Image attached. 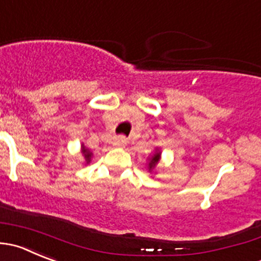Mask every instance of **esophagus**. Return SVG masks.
<instances>
[{"label": "esophagus", "mask_w": 261, "mask_h": 261, "mask_svg": "<svg viewBox=\"0 0 261 261\" xmlns=\"http://www.w3.org/2000/svg\"><path fill=\"white\" fill-rule=\"evenodd\" d=\"M127 144V139L125 136H117V138L113 140V145L115 146H125Z\"/></svg>", "instance_id": "34e87169"}]
</instances>
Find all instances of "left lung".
Segmentation results:
<instances>
[{"mask_svg":"<svg viewBox=\"0 0 261 261\" xmlns=\"http://www.w3.org/2000/svg\"><path fill=\"white\" fill-rule=\"evenodd\" d=\"M159 158H161V153H159V151H156L153 156H150V158H149V164H148L149 171H153V169L155 168V166L158 164V162H159Z\"/></svg>","mask_w":261,"mask_h":261,"instance_id":"obj_1","label":"left lung"}]
</instances>
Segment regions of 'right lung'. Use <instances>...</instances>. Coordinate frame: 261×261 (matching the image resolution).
Returning <instances> with one entry per match:
<instances>
[{
  "instance_id": "obj_1",
  "label": "right lung",
  "mask_w": 261,
  "mask_h": 261,
  "mask_svg": "<svg viewBox=\"0 0 261 261\" xmlns=\"http://www.w3.org/2000/svg\"><path fill=\"white\" fill-rule=\"evenodd\" d=\"M83 154H84L85 161H87V163H89V162H90V156H92V153H90V151L88 150V149H85L84 145H83Z\"/></svg>"
}]
</instances>
